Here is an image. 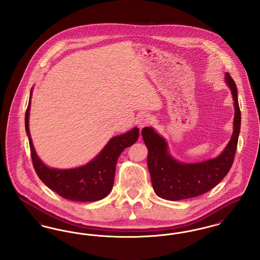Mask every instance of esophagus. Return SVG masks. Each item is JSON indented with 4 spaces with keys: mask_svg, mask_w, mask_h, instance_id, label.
Returning <instances> with one entry per match:
<instances>
[{
    "mask_svg": "<svg viewBox=\"0 0 260 260\" xmlns=\"http://www.w3.org/2000/svg\"><path fill=\"white\" fill-rule=\"evenodd\" d=\"M152 123V119H151V117L147 115V114H142V115H140L139 116V118H138V120H137V124H138V126L140 127V129L141 128H143V127H145V126H147L149 124Z\"/></svg>",
    "mask_w": 260,
    "mask_h": 260,
    "instance_id": "34e87169",
    "label": "esophagus"
}]
</instances>
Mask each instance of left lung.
I'll use <instances>...</instances> for the list:
<instances>
[{"mask_svg":"<svg viewBox=\"0 0 260 260\" xmlns=\"http://www.w3.org/2000/svg\"><path fill=\"white\" fill-rule=\"evenodd\" d=\"M224 76L231 90L235 114L232 136L217 157L198 162L178 161L171 154L166 138L154 127L142 128L141 135L148 149L147 167L151 182L160 198L179 201L205 194L217 185L232 167L241 129V111L235 83L227 72Z\"/></svg>","mask_w":260,"mask_h":260,"instance_id":"1","label":"left lung"}]
</instances>
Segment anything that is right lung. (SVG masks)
Segmentation results:
<instances>
[{
	"label": "right lung",
	"mask_w": 260,
	"mask_h": 260,
	"mask_svg": "<svg viewBox=\"0 0 260 260\" xmlns=\"http://www.w3.org/2000/svg\"><path fill=\"white\" fill-rule=\"evenodd\" d=\"M32 90L25 114V129L29 139L32 161L39 178L64 199L74 202H95L111 192L116 165L124 149L136 143L139 128L135 126L120 136H113L99 154L86 165L72 169L50 168L36 153L29 129V115Z\"/></svg>",
	"instance_id": "add662e5"
}]
</instances>
